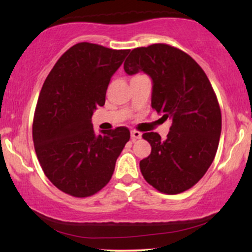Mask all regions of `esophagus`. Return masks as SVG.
<instances>
[{
	"label": "esophagus",
	"mask_w": 252,
	"mask_h": 252,
	"mask_svg": "<svg viewBox=\"0 0 252 252\" xmlns=\"http://www.w3.org/2000/svg\"><path fill=\"white\" fill-rule=\"evenodd\" d=\"M131 140L135 141V140H138V138H141V136H142V134H141L140 131H137V130H132L131 131Z\"/></svg>",
	"instance_id": "1"
}]
</instances>
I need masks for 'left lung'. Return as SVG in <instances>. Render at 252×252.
<instances>
[{
  "instance_id": "obj_1",
  "label": "left lung",
  "mask_w": 252,
  "mask_h": 252,
  "mask_svg": "<svg viewBox=\"0 0 252 252\" xmlns=\"http://www.w3.org/2000/svg\"><path fill=\"white\" fill-rule=\"evenodd\" d=\"M124 71L150 77L153 109L172 122L166 140L143 134L152 146L140 161L143 178L167 194L189 189L210 168L220 138V108L209 78L189 54L164 43L132 50Z\"/></svg>"
}]
</instances>
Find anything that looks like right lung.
I'll list each match as a JSON object with an SVG mask.
<instances>
[{
  "label": "right lung",
  "instance_id": "right-lung-1",
  "mask_svg": "<svg viewBox=\"0 0 252 252\" xmlns=\"http://www.w3.org/2000/svg\"><path fill=\"white\" fill-rule=\"evenodd\" d=\"M128 53L77 43L59 58L43 83L34 114V148L46 176L67 194L85 198L102 189L129 141L124 126L97 135L91 121Z\"/></svg>",
  "mask_w": 252,
  "mask_h": 252
}]
</instances>
